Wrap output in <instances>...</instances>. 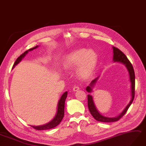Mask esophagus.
I'll list each match as a JSON object with an SVG mask.
<instances>
[{
    "instance_id": "1",
    "label": "esophagus",
    "mask_w": 146,
    "mask_h": 146,
    "mask_svg": "<svg viewBox=\"0 0 146 146\" xmlns=\"http://www.w3.org/2000/svg\"><path fill=\"white\" fill-rule=\"evenodd\" d=\"M79 89H80V88L78 87V86H74V87H73V88H72L74 92H77V91H78V90H79Z\"/></svg>"
}]
</instances>
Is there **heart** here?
I'll list each match as a JSON object with an SVG mask.
<instances>
[{
    "label": "heart",
    "mask_w": 146,
    "mask_h": 146,
    "mask_svg": "<svg viewBox=\"0 0 146 146\" xmlns=\"http://www.w3.org/2000/svg\"><path fill=\"white\" fill-rule=\"evenodd\" d=\"M98 56L93 50L82 48L73 51L66 55L63 66L68 70L77 68V74L81 79L91 77L98 64Z\"/></svg>",
    "instance_id": "b5f03b06"
}]
</instances>
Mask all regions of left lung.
Returning a JSON list of instances; mask_svg holds the SVG:
<instances>
[{
    "mask_svg": "<svg viewBox=\"0 0 146 146\" xmlns=\"http://www.w3.org/2000/svg\"><path fill=\"white\" fill-rule=\"evenodd\" d=\"M112 48H113V62H120V63L123 64L128 70V72L129 73V80H130V83H131V98L127 106V107L124 109L123 111H122V112L120 114V115H118L116 117L112 118V117H105L102 115V114H101L100 112L98 111L96 106L94 104L93 96L92 95H90V94H88V107L89 109V111L90 113H91L92 116L94 118V119H96L98 121H101V122H106V123H107V122L117 121L119 119H120L128 111V108H129V106H131V103L134 100V98H135V71H134L133 67L131 62L128 60L127 57L126 56V55L122 52L121 51H120L119 49H118L117 48H116V47H114V46L112 47ZM98 78L99 77H97L94 80H92L90 85L86 88V90L87 91V92H89V93L92 92L93 88L94 87V85H95V84L96 83Z\"/></svg>",
    "mask_w": 146,
    "mask_h": 146,
    "instance_id": "obj_1",
    "label": "left lung"
}]
</instances>
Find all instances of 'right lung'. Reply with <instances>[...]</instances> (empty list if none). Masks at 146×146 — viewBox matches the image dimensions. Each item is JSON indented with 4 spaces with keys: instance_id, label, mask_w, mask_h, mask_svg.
<instances>
[{
    "instance_id": "obj_1",
    "label": "right lung",
    "mask_w": 146,
    "mask_h": 146,
    "mask_svg": "<svg viewBox=\"0 0 146 146\" xmlns=\"http://www.w3.org/2000/svg\"><path fill=\"white\" fill-rule=\"evenodd\" d=\"M38 46L37 45L35 46L34 48H30L28 50L26 51L25 52L23 53L22 54H21L17 59V60L15 61V63L13 66V68L14 67L17 65L19 62H20L22 59L24 58L26 54L28 53V52L29 51H32L34 49L37 48ZM67 96H68V92H66L62 95L61 96L60 100H59L58 103V108H57V112L56 115L54 117V119L50 121L49 123L45 124L44 125H40V126H31L33 127L34 129H37V130H45V129H52L53 128L56 127V126H58L59 124L60 123V122L61 121V120H62L64 117V104H65V101L67 98Z\"/></svg>"
}]
</instances>
